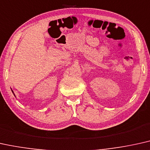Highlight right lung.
<instances>
[{"mask_svg":"<svg viewBox=\"0 0 150 150\" xmlns=\"http://www.w3.org/2000/svg\"><path fill=\"white\" fill-rule=\"evenodd\" d=\"M12 91V93H14V92H13V91ZM14 96H15V95H14Z\"/></svg>","mask_w":150,"mask_h":150,"instance_id":"add662e5","label":"right lung"}]
</instances>
